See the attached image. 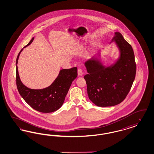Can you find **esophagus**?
I'll return each instance as SVG.
<instances>
[{"label":"esophagus","instance_id":"esophagus-1","mask_svg":"<svg viewBox=\"0 0 154 154\" xmlns=\"http://www.w3.org/2000/svg\"><path fill=\"white\" fill-rule=\"evenodd\" d=\"M78 74L79 75H82L83 74V71L81 68H79V69H78Z\"/></svg>","mask_w":154,"mask_h":154}]
</instances>
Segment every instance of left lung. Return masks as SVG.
Listing matches in <instances>:
<instances>
[{"label":"left lung","mask_w":154,"mask_h":154,"mask_svg":"<svg viewBox=\"0 0 154 154\" xmlns=\"http://www.w3.org/2000/svg\"><path fill=\"white\" fill-rule=\"evenodd\" d=\"M112 40L121 51L116 64L103 68L93 59L85 62L88 74L84 76L89 98L97 106H115L123 101L135 80L137 65L131 45L119 32H115Z\"/></svg>","instance_id":"8db88e82"}]
</instances>
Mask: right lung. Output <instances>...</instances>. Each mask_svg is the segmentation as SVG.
Instances as JSON below:
<instances>
[{
	"mask_svg": "<svg viewBox=\"0 0 154 154\" xmlns=\"http://www.w3.org/2000/svg\"><path fill=\"white\" fill-rule=\"evenodd\" d=\"M33 38L24 47L29 45ZM22 50L18 54L16 61V86L19 94L29 106L38 112L48 113L57 110L63 105L73 81L77 77V68L61 70L57 79L48 88L31 89L23 84L18 73L17 64Z\"/></svg>",
	"mask_w": 154,
	"mask_h": 154,
	"instance_id": "obj_1",
	"label": "right lung"
}]
</instances>
